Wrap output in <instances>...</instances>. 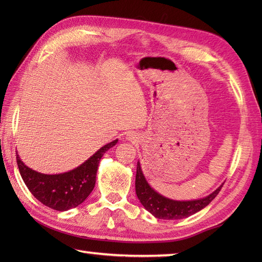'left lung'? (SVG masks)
Segmentation results:
<instances>
[{"mask_svg":"<svg viewBox=\"0 0 262 262\" xmlns=\"http://www.w3.org/2000/svg\"><path fill=\"white\" fill-rule=\"evenodd\" d=\"M222 187L223 185L217 188L209 196L202 199L188 200V202L172 200L161 196L149 187L142 172L141 164L137 162L135 180L136 194L145 209L160 220H181L196 214L197 211L205 208L219 194Z\"/></svg>","mask_w":262,"mask_h":262,"instance_id":"left-lung-1","label":"left lung"}]
</instances>
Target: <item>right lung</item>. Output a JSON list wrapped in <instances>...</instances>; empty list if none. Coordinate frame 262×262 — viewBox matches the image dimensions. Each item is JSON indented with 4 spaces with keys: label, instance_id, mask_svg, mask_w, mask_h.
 Here are the masks:
<instances>
[{
    "label": "right lung",
    "instance_id": "add662e5",
    "mask_svg": "<svg viewBox=\"0 0 262 262\" xmlns=\"http://www.w3.org/2000/svg\"><path fill=\"white\" fill-rule=\"evenodd\" d=\"M118 140L104 145L76 169L60 174H43L28 168L16 155V163L27 188L41 204L64 211L82 204L96 185L99 162Z\"/></svg>",
    "mask_w": 262,
    "mask_h": 262
}]
</instances>
